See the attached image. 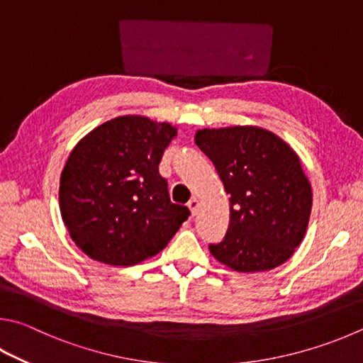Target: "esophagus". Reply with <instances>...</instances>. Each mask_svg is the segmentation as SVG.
Returning <instances> with one entry per match:
<instances>
[{
	"instance_id": "34e87169",
	"label": "esophagus",
	"mask_w": 363,
	"mask_h": 363,
	"mask_svg": "<svg viewBox=\"0 0 363 363\" xmlns=\"http://www.w3.org/2000/svg\"><path fill=\"white\" fill-rule=\"evenodd\" d=\"M187 206H189V209H190V213H192V216H196V213H199L200 201L196 200V199H192V200H190V201L187 203Z\"/></svg>"
}]
</instances>
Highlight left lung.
<instances>
[{
  "instance_id": "8db88e82",
  "label": "left lung",
  "mask_w": 363,
  "mask_h": 363,
  "mask_svg": "<svg viewBox=\"0 0 363 363\" xmlns=\"http://www.w3.org/2000/svg\"><path fill=\"white\" fill-rule=\"evenodd\" d=\"M196 146L213 162L230 195L225 238L211 254L235 272H268L291 259L306 233L311 184L298 155L259 127L204 128Z\"/></svg>"
}]
</instances>
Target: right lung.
Here are the masks:
<instances>
[{"instance_id":"right-lung-1","label":"right lung","mask_w":363,"mask_h":363,"mask_svg":"<svg viewBox=\"0 0 363 363\" xmlns=\"http://www.w3.org/2000/svg\"><path fill=\"white\" fill-rule=\"evenodd\" d=\"M176 135L171 123L122 116L91 130L71 150L60 177L62 219L90 259L136 265L167 247L189 219V208L171 203L159 173Z\"/></svg>"}]
</instances>
